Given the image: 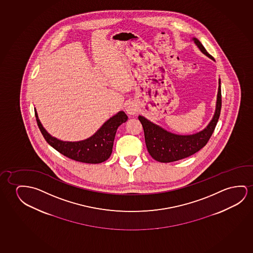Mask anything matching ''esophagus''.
<instances>
[{
    "mask_svg": "<svg viewBox=\"0 0 253 253\" xmlns=\"http://www.w3.org/2000/svg\"><path fill=\"white\" fill-rule=\"evenodd\" d=\"M125 110L128 115H135L137 112V107L133 102H128L125 105Z\"/></svg>",
    "mask_w": 253,
    "mask_h": 253,
    "instance_id": "obj_1",
    "label": "esophagus"
}]
</instances>
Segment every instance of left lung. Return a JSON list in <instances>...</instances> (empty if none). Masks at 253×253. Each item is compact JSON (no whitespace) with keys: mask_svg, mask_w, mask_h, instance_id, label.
<instances>
[{"mask_svg":"<svg viewBox=\"0 0 253 253\" xmlns=\"http://www.w3.org/2000/svg\"><path fill=\"white\" fill-rule=\"evenodd\" d=\"M192 41L204 55L215 61L212 56L206 51L205 47L198 39L193 37ZM220 84L221 81L219 79L215 113L208 125L201 131L191 135H178L167 131L165 128L153 124L143 116L138 117L139 121L143 125L147 150L155 160L161 163L178 161L195 154L206 145L216 128L219 118L222 104Z\"/></svg>","mask_w":253,"mask_h":253,"instance_id":"obj_1","label":"left lung"}]
</instances>
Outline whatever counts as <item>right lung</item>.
<instances>
[{"label": "right lung", "mask_w": 253, "mask_h": 253, "mask_svg": "<svg viewBox=\"0 0 253 253\" xmlns=\"http://www.w3.org/2000/svg\"><path fill=\"white\" fill-rule=\"evenodd\" d=\"M35 114L37 125L50 146L67 158L86 164H100L110 158L117 128L128 120L127 115L124 111H119L107 120L90 137L77 142H68L52 136L41 124L36 109Z\"/></svg>", "instance_id": "obj_1"}]
</instances>
